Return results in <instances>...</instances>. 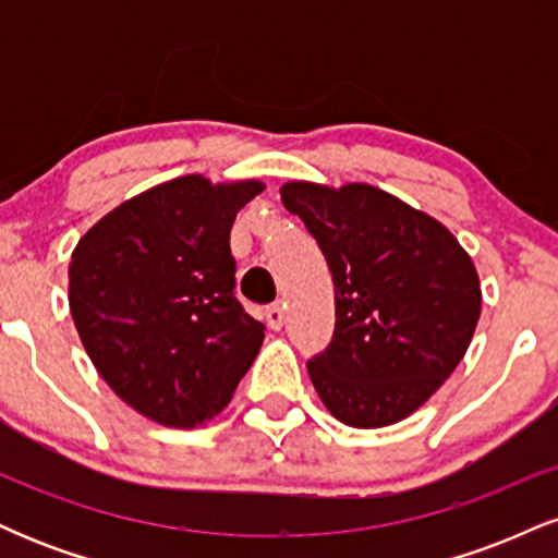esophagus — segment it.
Instances as JSON below:
<instances>
[{"mask_svg":"<svg viewBox=\"0 0 558 558\" xmlns=\"http://www.w3.org/2000/svg\"><path fill=\"white\" fill-rule=\"evenodd\" d=\"M283 323H286L283 306H280V304L267 306V325H270L272 330H280V328H283Z\"/></svg>","mask_w":558,"mask_h":558,"instance_id":"34e87169","label":"esophagus"}]
</instances>
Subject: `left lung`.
Instances as JSON below:
<instances>
[{
	"label": "left lung",
	"instance_id": "8db88e82",
	"mask_svg": "<svg viewBox=\"0 0 558 558\" xmlns=\"http://www.w3.org/2000/svg\"><path fill=\"white\" fill-rule=\"evenodd\" d=\"M315 235L336 286V332L306 364L319 401L362 430L414 414L457 369L475 336L483 291L457 235L369 183L280 185Z\"/></svg>",
	"mask_w": 558,
	"mask_h": 558
}]
</instances>
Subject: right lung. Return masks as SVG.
Listing matches in <instances>:
<instances>
[{"instance_id": "right-lung-1", "label": "right lung", "mask_w": 558, "mask_h": 558, "mask_svg": "<svg viewBox=\"0 0 558 558\" xmlns=\"http://www.w3.org/2000/svg\"><path fill=\"white\" fill-rule=\"evenodd\" d=\"M257 178L157 183L75 243L68 301L83 349L118 399L165 427H196L233 399L265 328L233 296L230 228Z\"/></svg>"}]
</instances>
